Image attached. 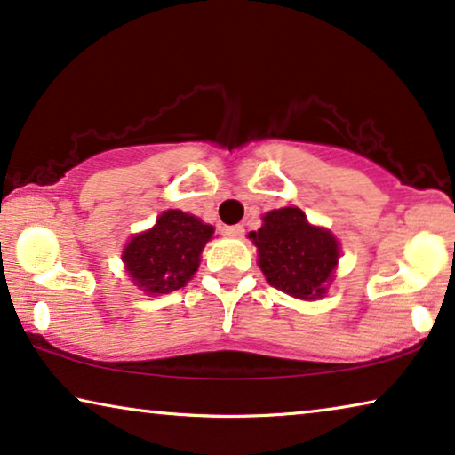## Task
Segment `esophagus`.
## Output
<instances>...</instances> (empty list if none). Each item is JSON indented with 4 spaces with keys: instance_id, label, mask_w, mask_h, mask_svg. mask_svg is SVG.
I'll return each mask as SVG.
<instances>
[{
    "instance_id": "34e87169",
    "label": "esophagus",
    "mask_w": 455,
    "mask_h": 455,
    "mask_svg": "<svg viewBox=\"0 0 455 455\" xmlns=\"http://www.w3.org/2000/svg\"><path fill=\"white\" fill-rule=\"evenodd\" d=\"M225 235H228V236H243V235H245V228H243V225L225 227Z\"/></svg>"
}]
</instances>
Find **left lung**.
Returning <instances> with one entry per match:
<instances>
[{
	"mask_svg": "<svg viewBox=\"0 0 455 455\" xmlns=\"http://www.w3.org/2000/svg\"><path fill=\"white\" fill-rule=\"evenodd\" d=\"M249 239L258 247V264L274 289L313 300L323 297L334 280L340 245L328 228L313 227L300 208L267 212Z\"/></svg>",
	"mask_w": 455,
	"mask_h": 455,
	"instance_id": "obj_1",
	"label": "left lung"
}]
</instances>
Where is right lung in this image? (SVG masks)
I'll use <instances>...</instances> for the list:
<instances>
[{
    "label": "right lung",
    "instance_id": "add662e5",
    "mask_svg": "<svg viewBox=\"0 0 455 455\" xmlns=\"http://www.w3.org/2000/svg\"><path fill=\"white\" fill-rule=\"evenodd\" d=\"M214 227L181 210H164L156 225L133 235L124 249L127 276L140 291L166 294L183 289L200 266Z\"/></svg>",
    "mask_w": 455,
    "mask_h": 455
}]
</instances>
